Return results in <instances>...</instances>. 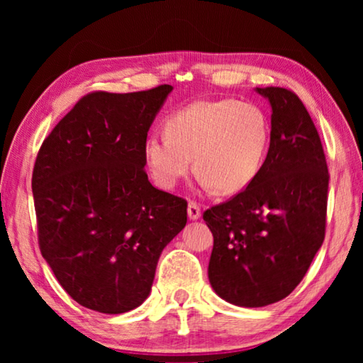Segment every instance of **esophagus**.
<instances>
[{
  "label": "esophagus",
  "instance_id": "esophagus-1",
  "mask_svg": "<svg viewBox=\"0 0 363 363\" xmlns=\"http://www.w3.org/2000/svg\"><path fill=\"white\" fill-rule=\"evenodd\" d=\"M187 216H189L190 220H196V219H200V216H201L200 206L194 203V201H190V203L187 205Z\"/></svg>",
  "mask_w": 363,
  "mask_h": 363
}]
</instances>
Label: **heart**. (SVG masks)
<instances>
[{"mask_svg": "<svg viewBox=\"0 0 363 363\" xmlns=\"http://www.w3.org/2000/svg\"><path fill=\"white\" fill-rule=\"evenodd\" d=\"M167 131L152 133L144 144L147 168L163 189H174L196 168L205 189L242 194L259 174L269 144L262 110L235 99L189 104L169 116Z\"/></svg>", "mask_w": 363, "mask_h": 363, "instance_id": "b5f03b06", "label": "heart"}]
</instances>
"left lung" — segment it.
<instances>
[{
	"label": "left lung",
	"mask_w": 363,
	"mask_h": 363,
	"mask_svg": "<svg viewBox=\"0 0 363 363\" xmlns=\"http://www.w3.org/2000/svg\"><path fill=\"white\" fill-rule=\"evenodd\" d=\"M255 91L272 108L267 157L245 192L203 214L214 238L208 279L240 307L274 304L299 285L327 218L328 169L311 115L291 91Z\"/></svg>",
	"instance_id": "obj_1"
}]
</instances>
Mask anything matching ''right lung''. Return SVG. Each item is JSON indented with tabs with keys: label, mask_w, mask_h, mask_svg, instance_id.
Returning a JSON list of instances; mask_svg holds the SVG:
<instances>
[{
	"label": "right lung",
	"mask_w": 363,
	"mask_h": 363,
	"mask_svg": "<svg viewBox=\"0 0 363 363\" xmlns=\"http://www.w3.org/2000/svg\"><path fill=\"white\" fill-rule=\"evenodd\" d=\"M173 86L84 96L43 143L32 190L41 255L83 307L123 314L150 294L187 201L155 189L144 144Z\"/></svg>",
	"instance_id": "obj_1"
}]
</instances>
